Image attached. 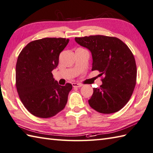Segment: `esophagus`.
<instances>
[{"label": "esophagus", "mask_w": 153, "mask_h": 153, "mask_svg": "<svg viewBox=\"0 0 153 153\" xmlns=\"http://www.w3.org/2000/svg\"><path fill=\"white\" fill-rule=\"evenodd\" d=\"M72 85L74 88H79V87H81L82 86V84H80V83H73Z\"/></svg>", "instance_id": "obj_1"}]
</instances>
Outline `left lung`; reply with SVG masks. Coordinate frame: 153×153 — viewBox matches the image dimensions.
<instances>
[{"label": "left lung", "instance_id": "8db88e82", "mask_svg": "<svg viewBox=\"0 0 153 153\" xmlns=\"http://www.w3.org/2000/svg\"><path fill=\"white\" fill-rule=\"evenodd\" d=\"M81 46L91 51L92 71H98L102 85L94 88L88 100L92 109L101 114L120 111L129 102L135 87L137 66L133 53L116 37L102 35L75 37Z\"/></svg>", "mask_w": 153, "mask_h": 153}]
</instances>
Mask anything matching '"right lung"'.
<instances>
[{"label": "right lung", "mask_w": 153, "mask_h": 153, "mask_svg": "<svg viewBox=\"0 0 153 153\" xmlns=\"http://www.w3.org/2000/svg\"><path fill=\"white\" fill-rule=\"evenodd\" d=\"M69 39L45 37L30 42L18 55L16 66V86L24 107L34 116L49 118L63 110L70 83L59 85L53 77L60 53Z\"/></svg>", "instance_id": "obj_1"}]
</instances>
